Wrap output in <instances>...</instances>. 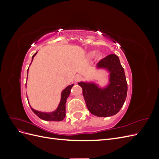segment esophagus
I'll return each mask as SVG.
<instances>
[{
	"mask_svg": "<svg viewBox=\"0 0 159 159\" xmlns=\"http://www.w3.org/2000/svg\"><path fill=\"white\" fill-rule=\"evenodd\" d=\"M81 80H82V76L80 74H78L75 75V80L76 82H78V81H80Z\"/></svg>",
	"mask_w": 159,
	"mask_h": 159,
	"instance_id": "esophagus-1",
	"label": "esophagus"
}]
</instances>
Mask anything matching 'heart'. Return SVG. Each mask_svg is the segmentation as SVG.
<instances>
[{"label": "heart", "instance_id": "obj_1", "mask_svg": "<svg viewBox=\"0 0 159 159\" xmlns=\"http://www.w3.org/2000/svg\"><path fill=\"white\" fill-rule=\"evenodd\" d=\"M91 56H92V55H93V53H92V54H91Z\"/></svg>", "mask_w": 159, "mask_h": 159}]
</instances>
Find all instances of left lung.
<instances>
[{
	"mask_svg": "<svg viewBox=\"0 0 159 159\" xmlns=\"http://www.w3.org/2000/svg\"><path fill=\"white\" fill-rule=\"evenodd\" d=\"M99 68H107L110 73V84L102 89L93 84L78 83L82 88L86 106L91 114L98 117H110L121 109L127 98V83L124 69L119 57L110 54L101 60Z\"/></svg>",
	"mask_w": 159,
	"mask_h": 159,
	"instance_id": "8db88e82",
	"label": "left lung"
}]
</instances>
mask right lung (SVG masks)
<instances>
[{
	"instance_id": "right-lung-1",
	"label": "right lung",
	"mask_w": 159,
	"mask_h": 159,
	"mask_svg": "<svg viewBox=\"0 0 159 159\" xmlns=\"http://www.w3.org/2000/svg\"><path fill=\"white\" fill-rule=\"evenodd\" d=\"M36 52L32 56V61L34 58V57L36 54ZM74 85H71L67 87L61 93V98L60 103L59 104V106L57 109L54 112L52 113H42L34 109H33L31 107V109L32 111L40 119L44 120V121H61L63 120L66 117V99L68 98L70 95L71 89L72 86Z\"/></svg>"
}]
</instances>
